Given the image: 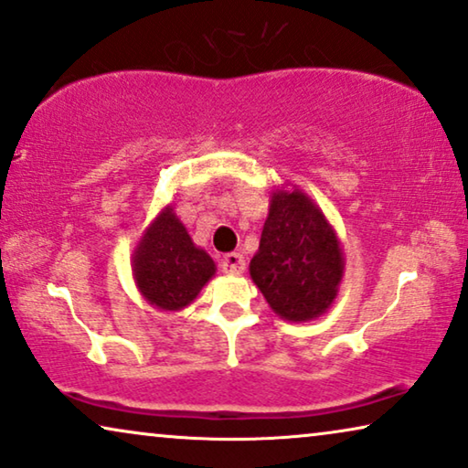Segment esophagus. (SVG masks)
<instances>
[{"mask_svg": "<svg viewBox=\"0 0 468 468\" xmlns=\"http://www.w3.org/2000/svg\"><path fill=\"white\" fill-rule=\"evenodd\" d=\"M221 268L226 274H240L245 272V258L240 253H228L223 255Z\"/></svg>", "mask_w": 468, "mask_h": 468, "instance_id": "esophagus-1", "label": "esophagus"}]
</instances>
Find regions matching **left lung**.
Here are the masks:
<instances>
[{"instance_id":"8db88e82","label":"left lung","mask_w":468,"mask_h":468,"mask_svg":"<svg viewBox=\"0 0 468 468\" xmlns=\"http://www.w3.org/2000/svg\"><path fill=\"white\" fill-rule=\"evenodd\" d=\"M345 258L341 240L322 208L303 189L277 187L249 264L266 303L287 322L324 315L338 296Z\"/></svg>"}]
</instances>
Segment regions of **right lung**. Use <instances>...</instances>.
<instances>
[{"mask_svg":"<svg viewBox=\"0 0 468 468\" xmlns=\"http://www.w3.org/2000/svg\"><path fill=\"white\" fill-rule=\"evenodd\" d=\"M215 272L213 258L194 245L172 204L144 228L132 255L133 283L146 303L159 311H183Z\"/></svg>","mask_w":468,"mask_h":468,"instance_id":"1","label":"right lung"}]
</instances>
